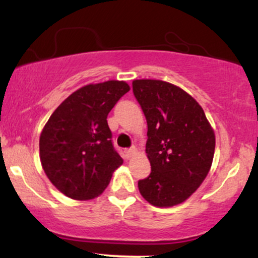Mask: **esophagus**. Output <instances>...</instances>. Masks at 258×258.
Wrapping results in <instances>:
<instances>
[{"mask_svg": "<svg viewBox=\"0 0 258 258\" xmlns=\"http://www.w3.org/2000/svg\"><path fill=\"white\" fill-rule=\"evenodd\" d=\"M135 154H137V148H131V149H128L126 152L127 158H132V156L135 155Z\"/></svg>", "mask_w": 258, "mask_h": 258, "instance_id": "1", "label": "esophagus"}]
</instances>
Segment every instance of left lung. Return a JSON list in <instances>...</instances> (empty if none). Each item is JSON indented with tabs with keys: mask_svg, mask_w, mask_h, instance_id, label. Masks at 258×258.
Here are the masks:
<instances>
[{
	"mask_svg": "<svg viewBox=\"0 0 258 258\" xmlns=\"http://www.w3.org/2000/svg\"><path fill=\"white\" fill-rule=\"evenodd\" d=\"M133 93L148 123L146 153L152 172L138 182L150 205L172 207L190 198L206 178L216 137L199 103L161 80H133Z\"/></svg>",
	"mask_w": 258,
	"mask_h": 258,
	"instance_id": "left-lung-1",
	"label": "left lung"
}]
</instances>
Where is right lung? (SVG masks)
<instances>
[{
	"label": "right lung",
	"instance_id": "obj_1",
	"mask_svg": "<svg viewBox=\"0 0 258 258\" xmlns=\"http://www.w3.org/2000/svg\"><path fill=\"white\" fill-rule=\"evenodd\" d=\"M128 91V84L119 80L86 85L49 116L40 136V160L46 176L65 197H99L122 165L106 117Z\"/></svg>",
	"mask_w": 258,
	"mask_h": 258
}]
</instances>
